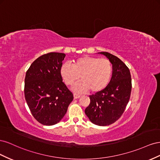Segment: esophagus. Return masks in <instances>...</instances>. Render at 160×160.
<instances>
[{
    "label": "esophagus",
    "instance_id": "34e87169",
    "mask_svg": "<svg viewBox=\"0 0 160 160\" xmlns=\"http://www.w3.org/2000/svg\"><path fill=\"white\" fill-rule=\"evenodd\" d=\"M74 98H78L80 97V95L74 93Z\"/></svg>",
    "mask_w": 160,
    "mask_h": 160
}]
</instances>
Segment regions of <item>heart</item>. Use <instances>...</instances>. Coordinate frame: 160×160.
<instances>
[{
    "instance_id": "heart-1",
    "label": "heart",
    "mask_w": 160,
    "mask_h": 160,
    "mask_svg": "<svg viewBox=\"0 0 160 160\" xmlns=\"http://www.w3.org/2000/svg\"><path fill=\"white\" fill-rule=\"evenodd\" d=\"M112 64L108 59L93 56H84L76 59L72 66L69 63H63L60 75L68 86L74 85L78 92H84L90 89L92 92H98L105 88L112 74Z\"/></svg>"
}]
</instances>
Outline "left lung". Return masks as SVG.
<instances>
[{"mask_svg":"<svg viewBox=\"0 0 160 160\" xmlns=\"http://www.w3.org/2000/svg\"><path fill=\"white\" fill-rule=\"evenodd\" d=\"M112 64V76L107 87L95 94L90 95V104L85 113L90 121L99 126L114 123L124 112L130 98L132 83L129 68L119 58L106 52Z\"/></svg>","mask_w":160,"mask_h":160,"instance_id":"obj_1","label":"left lung"}]
</instances>
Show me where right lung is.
Returning <instances> with one entry per match:
<instances>
[{
	"label": "right lung",
	"instance_id": "1",
	"mask_svg": "<svg viewBox=\"0 0 160 160\" xmlns=\"http://www.w3.org/2000/svg\"><path fill=\"white\" fill-rule=\"evenodd\" d=\"M65 56L57 52L42 55L26 72L24 94L27 104L33 117L44 125L60 122L74 98L60 75Z\"/></svg>",
	"mask_w": 160,
	"mask_h": 160
}]
</instances>
